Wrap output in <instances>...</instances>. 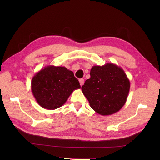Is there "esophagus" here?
Here are the masks:
<instances>
[{"instance_id": "34e87169", "label": "esophagus", "mask_w": 160, "mask_h": 160, "mask_svg": "<svg viewBox=\"0 0 160 160\" xmlns=\"http://www.w3.org/2000/svg\"><path fill=\"white\" fill-rule=\"evenodd\" d=\"M79 82H80V84L81 86H82L83 85V83H84V79L83 78H81L79 80Z\"/></svg>"}]
</instances>
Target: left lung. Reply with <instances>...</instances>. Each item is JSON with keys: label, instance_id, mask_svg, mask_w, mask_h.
<instances>
[{"label": "left lung", "instance_id": "8db88e82", "mask_svg": "<svg viewBox=\"0 0 160 160\" xmlns=\"http://www.w3.org/2000/svg\"><path fill=\"white\" fill-rule=\"evenodd\" d=\"M90 76L82 86V91L91 108L102 115L119 111L127 102L130 87L124 70L115 64L107 63L93 66Z\"/></svg>", "mask_w": 160, "mask_h": 160}]
</instances>
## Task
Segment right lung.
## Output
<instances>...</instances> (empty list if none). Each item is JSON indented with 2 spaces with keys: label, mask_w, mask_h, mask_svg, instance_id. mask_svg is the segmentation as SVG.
Here are the masks:
<instances>
[{
  "label": "right lung",
  "mask_w": 160,
  "mask_h": 160,
  "mask_svg": "<svg viewBox=\"0 0 160 160\" xmlns=\"http://www.w3.org/2000/svg\"><path fill=\"white\" fill-rule=\"evenodd\" d=\"M80 83L72 71L65 67L48 65L33 76L31 89L38 104L52 110L63 106Z\"/></svg>",
  "instance_id": "add662e5"
}]
</instances>
